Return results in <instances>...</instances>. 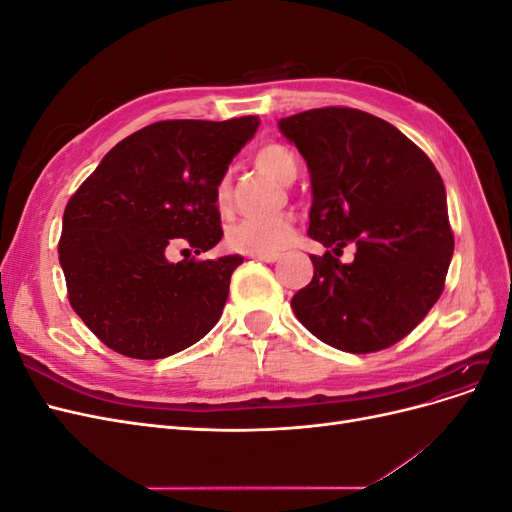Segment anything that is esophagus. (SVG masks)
I'll return each mask as SVG.
<instances>
[{
	"label": "esophagus",
	"instance_id": "obj_1",
	"mask_svg": "<svg viewBox=\"0 0 512 512\" xmlns=\"http://www.w3.org/2000/svg\"><path fill=\"white\" fill-rule=\"evenodd\" d=\"M254 260H262V262H275L277 258H280V254H247Z\"/></svg>",
	"mask_w": 512,
	"mask_h": 512
}]
</instances>
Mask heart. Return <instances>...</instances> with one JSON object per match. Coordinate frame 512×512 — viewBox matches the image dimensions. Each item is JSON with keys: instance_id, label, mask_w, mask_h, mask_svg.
Segmentation results:
<instances>
[{"instance_id": "heart-1", "label": "heart", "mask_w": 512, "mask_h": 512, "mask_svg": "<svg viewBox=\"0 0 512 512\" xmlns=\"http://www.w3.org/2000/svg\"><path fill=\"white\" fill-rule=\"evenodd\" d=\"M254 160L260 170H265L269 177L282 183H290L297 177L299 160L288 147L280 143L262 145L256 151ZM230 200V179L222 177L218 188H215V205H218L220 211H228ZM292 235L294 224L290 215H273V218H250L237 222L235 226H230L226 239L230 247H235V250L245 254H275L290 243Z\"/></svg>"}]
</instances>
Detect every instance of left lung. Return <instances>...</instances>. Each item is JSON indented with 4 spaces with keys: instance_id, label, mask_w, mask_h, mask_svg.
Masks as SVG:
<instances>
[{
    "instance_id": "8db88e82",
    "label": "left lung",
    "mask_w": 512,
    "mask_h": 512,
    "mask_svg": "<svg viewBox=\"0 0 512 512\" xmlns=\"http://www.w3.org/2000/svg\"><path fill=\"white\" fill-rule=\"evenodd\" d=\"M277 126L307 162V235L356 245L348 265L309 256L314 277L292 297L294 316L344 352L397 344L440 299L453 258L440 173L406 134L356 108H314Z\"/></svg>"
}]
</instances>
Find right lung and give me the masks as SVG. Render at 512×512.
Here are the masks:
<instances>
[{
  "label": "right lung",
  "mask_w": 512,
  "mask_h": 512,
  "mask_svg": "<svg viewBox=\"0 0 512 512\" xmlns=\"http://www.w3.org/2000/svg\"><path fill=\"white\" fill-rule=\"evenodd\" d=\"M258 126L256 115L151 123L68 200L59 265L72 309L102 344L153 361L215 327L243 258L170 262L166 247L183 241L200 254L220 243L215 188Z\"/></svg>",
  "instance_id": "obj_1"
}]
</instances>
